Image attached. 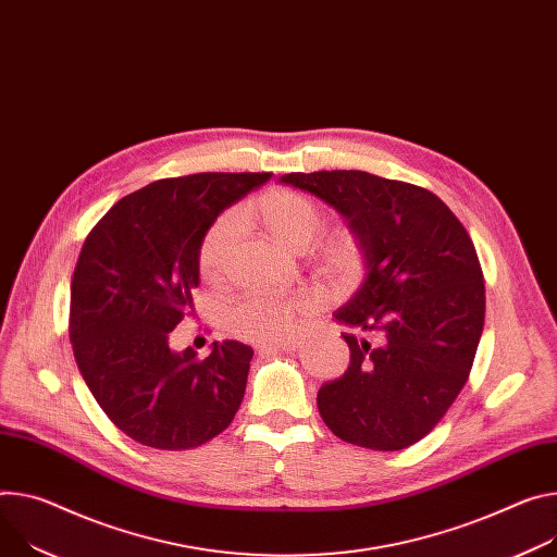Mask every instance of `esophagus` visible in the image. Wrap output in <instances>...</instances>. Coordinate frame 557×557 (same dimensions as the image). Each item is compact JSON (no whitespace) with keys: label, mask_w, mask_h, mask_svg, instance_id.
I'll return each instance as SVG.
<instances>
[{"label":"esophagus","mask_w":557,"mask_h":557,"mask_svg":"<svg viewBox=\"0 0 557 557\" xmlns=\"http://www.w3.org/2000/svg\"><path fill=\"white\" fill-rule=\"evenodd\" d=\"M295 346H297V342L295 339H288V342H277V344H264V346H260V350L262 352H288V350H295Z\"/></svg>","instance_id":"obj_1"}]
</instances>
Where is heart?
<instances>
[{"label":"heart","mask_w":557,"mask_h":557,"mask_svg":"<svg viewBox=\"0 0 557 557\" xmlns=\"http://www.w3.org/2000/svg\"><path fill=\"white\" fill-rule=\"evenodd\" d=\"M246 215L256 220L262 231L290 250H305L312 242L313 267L324 286L335 295L356 290L367 271L369 258L362 239L350 231H333L315 239L326 222V209L313 197L293 190L273 188L246 207ZM239 222L235 215H222L201 237L197 250L199 277L207 284H222L231 273ZM311 311L307 297H260L246 295L228 307L226 329L248 342L277 344L290 339L301 318Z\"/></svg>","instance_id":"obj_1"}]
</instances>
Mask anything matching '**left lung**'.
Instances as JSON below:
<instances>
[{
    "mask_svg": "<svg viewBox=\"0 0 557 557\" xmlns=\"http://www.w3.org/2000/svg\"><path fill=\"white\" fill-rule=\"evenodd\" d=\"M280 180L331 205L369 258L362 286L333 313L352 329L342 333L350 364L318 393L324 424L373 450L420 442L467 384L484 329V277L467 228L409 182L364 171Z\"/></svg>",
    "mask_w": 557,
    "mask_h": 557,
    "instance_id": "8db88e82",
    "label": "left lung"
}]
</instances>
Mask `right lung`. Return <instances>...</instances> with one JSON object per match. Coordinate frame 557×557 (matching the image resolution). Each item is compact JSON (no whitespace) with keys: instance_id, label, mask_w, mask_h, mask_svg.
Segmentation results:
<instances>
[{"instance_id":"right-lung-1","label":"right lung","mask_w":557,"mask_h":557,"mask_svg":"<svg viewBox=\"0 0 557 557\" xmlns=\"http://www.w3.org/2000/svg\"><path fill=\"white\" fill-rule=\"evenodd\" d=\"M271 173H197L148 184L88 233L71 282L77 369L109 420L135 442L186 450L235 418L252 348L213 342L205 360L171 350L193 307L197 250L218 215Z\"/></svg>"}]
</instances>
